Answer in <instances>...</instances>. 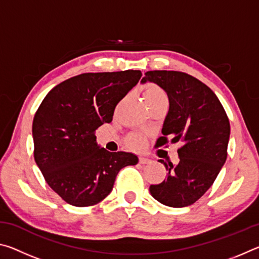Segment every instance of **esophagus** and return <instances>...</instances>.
<instances>
[{
	"instance_id": "34e87169",
	"label": "esophagus",
	"mask_w": 259,
	"mask_h": 259,
	"mask_svg": "<svg viewBox=\"0 0 259 259\" xmlns=\"http://www.w3.org/2000/svg\"><path fill=\"white\" fill-rule=\"evenodd\" d=\"M150 162H151V160L147 159V157H145V156H140L139 157V163L147 164V163H150Z\"/></svg>"
}]
</instances>
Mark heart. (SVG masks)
<instances>
[{"mask_svg":"<svg viewBox=\"0 0 259 259\" xmlns=\"http://www.w3.org/2000/svg\"><path fill=\"white\" fill-rule=\"evenodd\" d=\"M144 97H145L146 103L148 104L152 102H156V100H160V99H166V95L160 87L150 85L146 88L145 93H144ZM128 144H129V146L133 148L143 147V145H144L143 136L139 134L130 135L128 138Z\"/></svg>","mask_w":259,"mask_h":259,"instance_id":"1","label":"heart"}]
</instances>
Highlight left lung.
Instances as JSON below:
<instances>
[{"label":"left lung","mask_w":259,"mask_h":259,"mask_svg":"<svg viewBox=\"0 0 259 259\" xmlns=\"http://www.w3.org/2000/svg\"><path fill=\"white\" fill-rule=\"evenodd\" d=\"M154 82L169 98V112L155 146L179 143L178 162L163 163L166 177L151 185L153 198L168 207L182 208L196 202L217 178L227 157L230 121L217 96L190 74L178 71H148L142 82Z\"/></svg>","instance_id":"8db88e82"}]
</instances>
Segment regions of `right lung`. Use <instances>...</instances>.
I'll return each mask as SVG.
<instances>
[{"mask_svg": "<svg viewBox=\"0 0 259 259\" xmlns=\"http://www.w3.org/2000/svg\"><path fill=\"white\" fill-rule=\"evenodd\" d=\"M142 72L83 73L56 85L33 120L34 159L65 202L90 207L111 193L120 170L137 164L126 152L99 148L95 133L113 120L114 109L137 84Z\"/></svg>", "mask_w": 259, "mask_h": 259, "instance_id": "1", "label": "right lung"}]
</instances>
